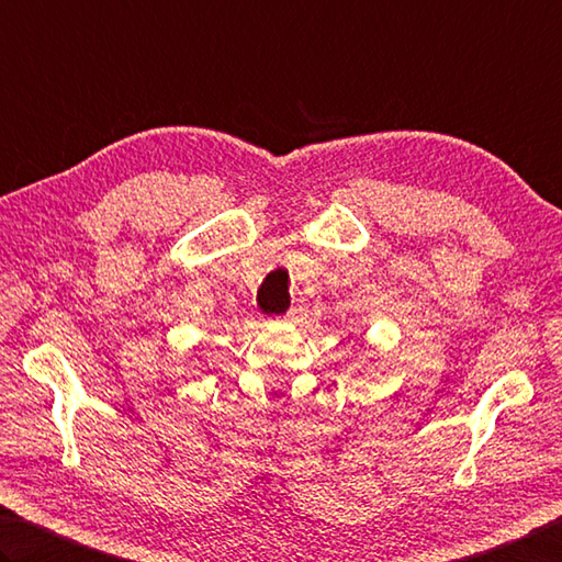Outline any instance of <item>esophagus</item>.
Masks as SVG:
<instances>
[{
    "instance_id": "1",
    "label": "esophagus",
    "mask_w": 562,
    "mask_h": 562,
    "mask_svg": "<svg viewBox=\"0 0 562 562\" xmlns=\"http://www.w3.org/2000/svg\"><path fill=\"white\" fill-rule=\"evenodd\" d=\"M295 313H299V311H295V308H291V311H289V315H285V321H293V317H295Z\"/></svg>"
}]
</instances>
